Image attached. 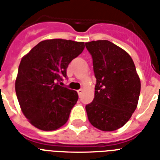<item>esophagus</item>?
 Segmentation results:
<instances>
[{
  "instance_id": "obj_1",
  "label": "esophagus",
  "mask_w": 160,
  "mask_h": 160,
  "mask_svg": "<svg viewBox=\"0 0 160 160\" xmlns=\"http://www.w3.org/2000/svg\"><path fill=\"white\" fill-rule=\"evenodd\" d=\"M77 92H78V94H79V96H81V94H82V92H83V89H80V90L77 91Z\"/></svg>"
}]
</instances>
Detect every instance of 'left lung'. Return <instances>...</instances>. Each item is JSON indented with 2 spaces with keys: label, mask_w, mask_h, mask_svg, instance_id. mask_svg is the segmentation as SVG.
<instances>
[{
  "label": "left lung",
  "mask_w": 160,
  "mask_h": 160,
  "mask_svg": "<svg viewBox=\"0 0 160 160\" xmlns=\"http://www.w3.org/2000/svg\"><path fill=\"white\" fill-rule=\"evenodd\" d=\"M96 78L93 101L86 105L91 124L103 131L117 130L137 107L141 81L130 56L108 40L86 42Z\"/></svg>",
  "instance_id": "obj_1"
}]
</instances>
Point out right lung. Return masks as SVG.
<instances>
[{
  "label": "right lung",
  "mask_w": 160,
  "mask_h": 160,
  "mask_svg": "<svg viewBox=\"0 0 160 160\" xmlns=\"http://www.w3.org/2000/svg\"><path fill=\"white\" fill-rule=\"evenodd\" d=\"M84 42L49 39L38 43L21 60L15 81L23 114L41 130L66 123L78 100L76 91L62 87L72 60L82 53Z\"/></svg>",
  "instance_id": "obj_1"
}]
</instances>
